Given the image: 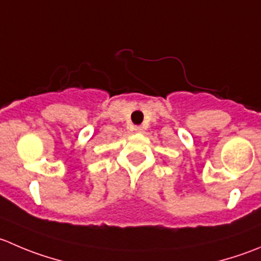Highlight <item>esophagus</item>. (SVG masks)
Listing matches in <instances>:
<instances>
[{"label": "esophagus", "instance_id": "1", "mask_svg": "<svg viewBox=\"0 0 261 261\" xmlns=\"http://www.w3.org/2000/svg\"><path fill=\"white\" fill-rule=\"evenodd\" d=\"M134 131H135V133H141V131H143V127H141V126H135V127H134Z\"/></svg>", "mask_w": 261, "mask_h": 261}]
</instances>
